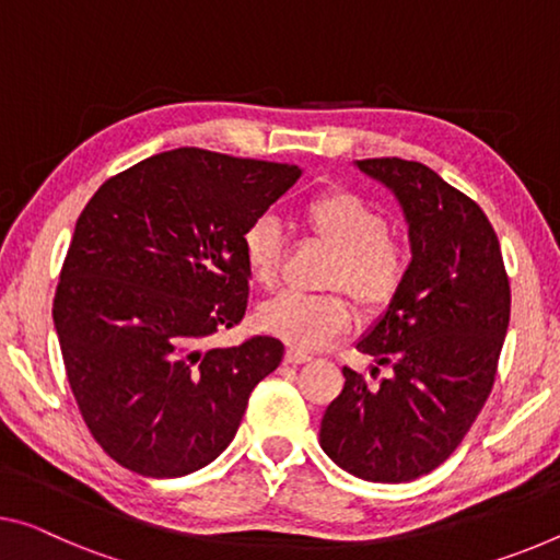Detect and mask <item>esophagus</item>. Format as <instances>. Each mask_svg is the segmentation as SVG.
I'll return each instance as SVG.
<instances>
[{
  "instance_id": "34e87169",
  "label": "esophagus",
  "mask_w": 560,
  "mask_h": 560,
  "mask_svg": "<svg viewBox=\"0 0 560 560\" xmlns=\"http://www.w3.org/2000/svg\"><path fill=\"white\" fill-rule=\"evenodd\" d=\"M307 360H313V355H310V352H305V350L290 348V350L285 352V363L298 365V363H307Z\"/></svg>"
}]
</instances>
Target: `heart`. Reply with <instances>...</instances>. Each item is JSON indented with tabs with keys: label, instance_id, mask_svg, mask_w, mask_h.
I'll return each mask as SVG.
<instances>
[{
	"label": "heart",
	"instance_id": "obj_1",
	"mask_svg": "<svg viewBox=\"0 0 560 560\" xmlns=\"http://www.w3.org/2000/svg\"><path fill=\"white\" fill-rule=\"evenodd\" d=\"M300 220L317 240L330 245L335 257L325 275L332 292L303 295L282 292L260 307V325L295 348H325L352 328L355 303L368 310H385L406 288L410 253L388 232V218L350 190H325L300 208ZM245 268L253 282L272 288L280 278L282 230L270 214L255 218L243 230Z\"/></svg>",
	"mask_w": 560,
	"mask_h": 560
}]
</instances>
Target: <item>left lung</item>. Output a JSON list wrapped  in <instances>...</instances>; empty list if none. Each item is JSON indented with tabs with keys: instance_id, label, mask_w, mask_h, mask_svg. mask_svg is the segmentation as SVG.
<instances>
[{
	"instance_id": "8db88e82",
	"label": "left lung",
	"mask_w": 560,
	"mask_h": 560,
	"mask_svg": "<svg viewBox=\"0 0 560 560\" xmlns=\"http://www.w3.org/2000/svg\"><path fill=\"white\" fill-rule=\"evenodd\" d=\"M358 167L398 195L412 260L406 288L358 342L393 375L373 388L342 368L346 385L325 410L320 445L352 476L408 483L448 460L483 410L511 320V282L476 200L412 160Z\"/></svg>"
}]
</instances>
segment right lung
Wrapping results in <instances>:
<instances>
[{
    "instance_id": "right-lung-1",
    "label": "right lung",
    "mask_w": 560,
    "mask_h": 560,
    "mask_svg": "<svg viewBox=\"0 0 560 560\" xmlns=\"http://www.w3.org/2000/svg\"><path fill=\"white\" fill-rule=\"evenodd\" d=\"M298 165L179 148L112 175L77 220L51 317L94 441L144 478L208 466L235 438L285 346L243 323V230L288 192Z\"/></svg>"
}]
</instances>
